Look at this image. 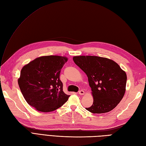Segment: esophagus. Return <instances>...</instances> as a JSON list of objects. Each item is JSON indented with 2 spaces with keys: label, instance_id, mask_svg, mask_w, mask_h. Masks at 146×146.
I'll return each instance as SVG.
<instances>
[{
  "label": "esophagus",
  "instance_id": "1",
  "mask_svg": "<svg viewBox=\"0 0 146 146\" xmlns=\"http://www.w3.org/2000/svg\"><path fill=\"white\" fill-rule=\"evenodd\" d=\"M79 95H84V94H85V92L84 91V90H80L79 92Z\"/></svg>",
  "mask_w": 146,
  "mask_h": 146
}]
</instances>
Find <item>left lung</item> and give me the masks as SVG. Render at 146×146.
<instances>
[{"mask_svg":"<svg viewBox=\"0 0 146 146\" xmlns=\"http://www.w3.org/2000/svg\"><path fill=\"white\" fill-rule=\"evenodd\" d=\"M73 60L86 74L94 102L86 110L93 113L111 111L125 94L127 76L114 61L95 56H74Z\"/></svg>","mask_w":146,"mask_h":146,"instance_id":"left-lung-1","label":"left lung"}]
</instances>
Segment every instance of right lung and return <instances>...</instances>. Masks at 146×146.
Here are the masks:
<instances>
[{
    "instance_id": "1",
    "label": "right lung",
    "mask_w": 146,
    "mask_h": 146,
    "mask_svg": "<svg viewBox=\"0 0 146 146\" xmlns=\"http://www.w3.org/2000/svg\"><path fill=\"white\" fill-rule=\"evenodd\" d=\"M66 56H43L25 65L18 79L27 102L41 112H51L61 107L69 95L62 90L60 72L67 61Z\"/></svg>"
}]
</instances>
